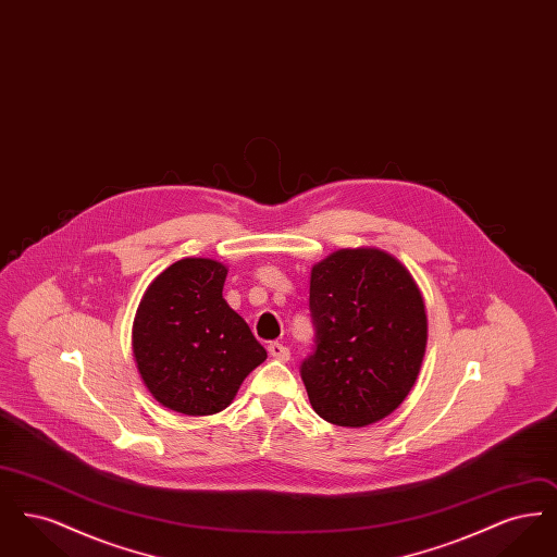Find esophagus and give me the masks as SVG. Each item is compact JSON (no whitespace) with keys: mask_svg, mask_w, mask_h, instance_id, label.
<instances>
[{"mask_svg":"<svg viewBox=\"0 0 557 557\" xmlns=\"http://www.w3.org/2000/svg\"><path fill=\"white\" fill-rule=\"evenodd\" d=\"M267 350H269V355H271L273 359H277V361H288V359H290L288 346L280 345V343H269Z\"/></svg>","mask_w":557,"mask_h":557,"instance_id":"34e87169","label":"esophagus"}]
</instances>
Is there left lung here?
Returning <instances> with one entry per match:
<instances>
[{"instance_id": "left-lung-1", "label": "left lung", "mask_w": 557, "mask_h": 557, "mask_svg": "<svg viewBox=\"0 0 557 557\" xmlns=\"http://www.w3.org/2000/svg\"><path fill=\"white\" fill-rule=\"evenodd\" d=\"M313 352L300 363L311 407L336 425L391 416L413 388L428 319L411 273L377 248H343L313 267Z\"/></svg>"}]
</instances>
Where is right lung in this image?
Here are the masks:
<instances>
[{
	"instance_id": "right-lung-1",
	"label": "right lung",
	"mask_w": 557,
	"mask_h": 557,
	"mask_svg": "<svg viewBox=\"0 0 557 557\" xmlns=\"http://www.w3.org/2000/svg\"><path fill=\"white\" fill-rule=\"evenodd\" d=\"M227 267L182 259L144 294L133 321V357L160 405L186 416L223 411L267 350L225 302Z\"/></svg>"
}]
</instances>
